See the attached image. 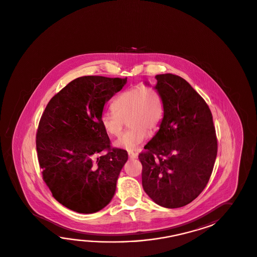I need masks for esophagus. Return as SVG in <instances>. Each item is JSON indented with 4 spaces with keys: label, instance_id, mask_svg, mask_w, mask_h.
Segmentation results:
<instances>
[{
    "label": "esophagus",
    "instance_id": "esophagus-1",
    "mask_svg": "<svg viewBox=\"0 0 257 257\" xmlns=\"http://www.w3.org/2000/svg\"><path fill=\"white\" fill-rule=\"evenodd\" d=\"M128 156L131 158V159H135L138 157V153L134 152V151H128Z\"/></svg>",
    "mask_w": 257,
    "mask_h": 257
}]
</instances>
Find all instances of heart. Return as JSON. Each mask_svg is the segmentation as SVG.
<instances>
[{
	"instance_id": "obj_1",
	"label": "heart",
	"mask_w": 257,
	"mask_h": 257,
	"mask_svg": "<svg viewBox=\"0 0 257 257\" xmlns=\"http://www.w3.org/2000/svg\"><path fill=\"white\" fill-rule=\"evenodd\" d=\"M113 111H104L100 123L110 137H119L126 120L130 130L115 141L118 148L134 150L159 129L164 118L162 97L152 86L139 85L122 91L113 100Z\"/></svg>"
}]
</instances>
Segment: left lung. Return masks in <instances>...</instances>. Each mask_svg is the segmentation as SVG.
I'll return each instance as SVG.
<instances>
[{
  "label": "left lung",
  "instance_id": "8db88e82",
  "mask_svg": "<svg viewBox=\"0 0 257 257\" xmlns=\"http://www.w3.org/2000/svg\"><path fill=\"white\" fill-rule=\"evenodd\" d=\"M164 118L139 154L146 193L165 208L190 203L210 180L218 151L212 114L204 99L181 77L156 76Z\"/></svg>",
  "mask_w": 257,
  "mask_h": 257
}]
</instances>
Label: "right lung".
Instances as JSON below:
<instances>
[{"mask_svg":"<svg viewBox=\"0 0 257 257\" xmlns=\"http://www.w3.org/2000/svg\"><path fill=\"white\" fill-rule=\"evenodd\" d=\"M126 81L80 77L55 95L43 112L36 140L43 179L53 197L69 210L94 213L115 193L128 154L110 148L100 116L105 103Z\"/></svg>","mask_w":257,"mask_h":257,"instance_id":"obj_1","label":"right lung"}]
</instances>
